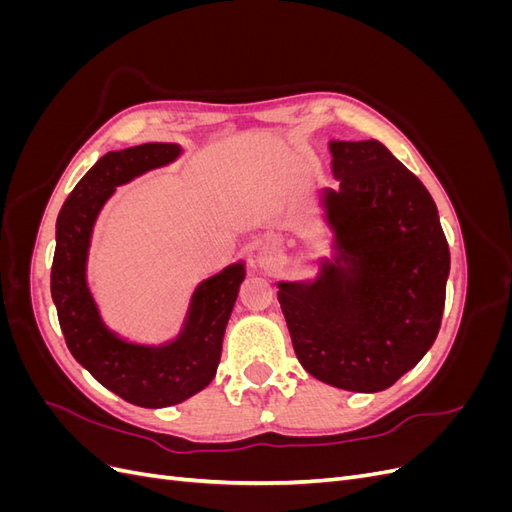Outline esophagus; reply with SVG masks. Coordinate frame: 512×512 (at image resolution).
<instances>
[{
    "instance_id": "esophagus-1",
    "label": "esophagus",
    "mask_w": 512,
    "mask_h": 512,
    "mask_svg": "<svg viewBox=\"0 0 512 512\" xmlns=\"http://www.w3.org/2000/svg\"><path fill=\"white\" fill-rule=\"evenodd\" d=\"M256 262L258 265L262 267V269H271V267H275V262H277V254H275V250L273 247H258V252H256Z\"/></svg>"
}]
</instances>
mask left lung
<instances>
[{"label": "left lung", "instance_id": "8db88e82", "mask_svg": "<svg viewBox=\"0 0 512 512\" xmlns=\"http://www.w3.org/2000/svg\"><path fill=\"white\" fill-rule=\"evenodd\" d=\"M333 254L314 280L277 282L297 359L320 382L389 389L440 331L451 254L438 207L380 141H331Z\"/></svg>", "mask_w": 512, "mask_h": 512}]
</instances>
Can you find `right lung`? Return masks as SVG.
<instances>
[{
    "label": "right lung",
    "instance_id": "1",
    "mask_svg": "<svg viewBox=\"0 0 512 512\" xmlns=\"http://www.w3.org/2000/svg\"><path fill=\"white\" fill-rule=\"evenodd\" d=\"M181 156L175 143H145L108 151L76 183L59 211L51 297L72 356L108 391L141 408L181 404L215 378L228 318L245 280V262H232L200 282L175 339L134 344L104 324L87 284L91 232L119 185Z\"/></svg>",
    "mask_w": 512,
    "mask_h": 512
}]
</instances>
